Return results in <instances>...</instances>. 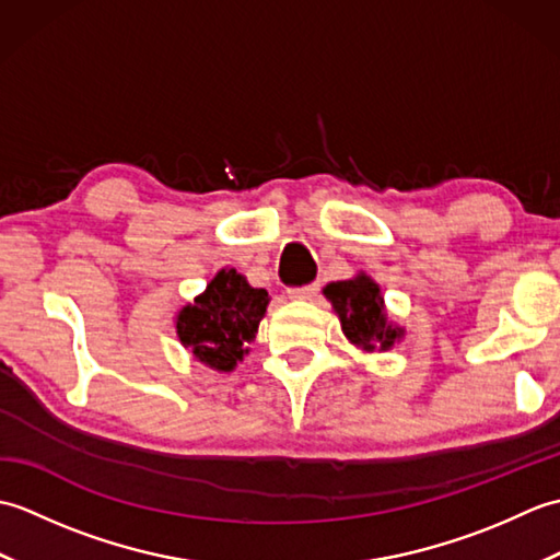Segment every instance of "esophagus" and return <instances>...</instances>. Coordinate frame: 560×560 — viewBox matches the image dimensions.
<instances>
[{"instance_id":"1","label":"esophagus","mask_w":560,"mask_h":560,"mask_svg":"<svg viewBox=\"0 0 560 560\" xmlns=\"http://www.w3.org/2000/svg\"><path fill=\"white\" fill-rule=\"evenodd\" d=\"M317 291H319L317 283H307V287H301V289H289V299H293V301H313Z\"/></svg>"}]
</instances>
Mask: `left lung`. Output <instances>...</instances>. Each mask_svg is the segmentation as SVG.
<instances>
[{"instance_id": "1", "label": "left lung", "mask_w": 560, "mask_h": 560, "mask_svg": "<svg viewBox=\"0 0 560 560\" xmlns=\"http://www.w3.org/2000/svg\"><path fill=\"white\" fill-rule=\"evenodd\" d=\"M323 295L337 313L343 337L355 349L365 353H385L407 335V329L387 317L380 283L365 271H359L351 279L327 283Z\"/></svg>"}]
</instances>
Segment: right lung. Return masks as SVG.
Instances as JSON below:
<instances>
[{"instance_id": "1", "label": "right lung", "mask_w": 560, "mask_h": 560, "mask_svg": "<svg viewBox=\"0 0 560 560\" xmlns=\"http://www.w3.org/2000/svg\"><path fill=\"white\" fill-rule=\"evenodd\" d=\"M269 293L253 289L231 267L217 271L192 303L175 313V331L192 359L217 373H231L249 353Z\"/></svg>"}]
</instances>
